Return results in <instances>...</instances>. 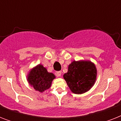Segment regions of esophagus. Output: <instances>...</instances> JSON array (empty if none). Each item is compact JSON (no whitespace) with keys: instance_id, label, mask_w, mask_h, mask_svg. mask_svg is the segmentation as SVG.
Here are the masks:
<instances>
[{"instance_id":"esophagus-1","label":"esophagus","mask_w":121,"mask_h":121,"mask_svg":"<svg viewBox=\"0 0 121 121\" xmlns=\"http://www.w3.org/2000/svg\"><path fill=\"white\" fill-rule=\"evenodd\" d=\"M56 74L57 77H61V72H57Z\"/></svg>"}]
</instances>
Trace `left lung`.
Masks as SVG:
<instances>
[{
	"mask_svg": "<svg viewBox=\"0 0 121 121\" xmlns=\"http://www.w3.org/2000/svg\"><path fill=\"white\" fill-rule=\"evenodd\" d=\"M97 70L90 60L73 61L68 67L63 78L73 94H82L94 86L97 80Z\"/></svg>",
	"mask_w": 121,
	"mask_h": 121,
	"instance_id": "obj_1",
	"label": "left lung"
}]
</instances>
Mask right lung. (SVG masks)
Masks as SVG:
<instances>
[{"label": "right lung", "mask_w": 121, "mask_h": 121, "mask_svg": "<svg viewBox=\"0 0 121 121\" xmlns=\"http://www.w3.org/2000/svg\"><path fill=\"white\" fill-rule=\"evenodd\" d=\"M56 76L50 72L41 64H38L28 72L26 79L27 82L35 90L43 93L49 89L51 86L52 82Z\"/></svg>", "instance_id": "right-lung-1"}]
</instances>
